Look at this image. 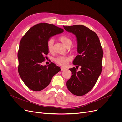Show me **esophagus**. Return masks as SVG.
<instances>
[{"mask_svg": "<svg viewBox=\"0 0 122 122\" xmlns=\"http://www.w3.org/2000/svg\"><path fill=\"white\" fill-rule=\"evenodd\" d=\"M66 70V69L65 68H63V67H61V71H64V70Z\"/></svg>", "mask_w": 122, "mask_h": 122, "instance_id": "esophagus-1", "label": "esophagus"}]
</instances>
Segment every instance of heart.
Returning <instances> with one entry per match:
<instances>
[{
    "instance_id": "heart-1",
    "label": "heart",
    "mask_w": 122,
    "mask_h": 122,
    "mask_svg": "<svg viewBox=\"0 0 122 122\" xmlns=\"http://www.w3.org/2000/svg\"><path fill=\"white\" fill-rule=\"evenodd\" d=\"M60 41L65 45V46L68 47L69 46H71L72 44V41L70 38L66 36H63L60 37ZM54 41L53 38H50L48 40L47 43V49L49 52H53ZM70 60V58L66 56H59L54 58V61L57 64L60 66H64L66 65L69 61Z\"/></svg>"
}]
</instances>
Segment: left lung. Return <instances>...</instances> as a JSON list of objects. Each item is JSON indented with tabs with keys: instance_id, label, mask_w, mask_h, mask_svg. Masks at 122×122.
<instances>
[{
	"instance_id": "1",
	"label": "left lung",
	"mask_w": 122,
	"mask_h": 122,
	"mask_svg": "<svg viewBox=\"0 0 122 122\" xmlns=\"http://www.w3.org/2000/svg\"><path fill=\"white\" fill-rule=\"evenodd\" d=\"M63 27L76 37L79 54L73 64L81 67L79 72L75 67L69 69L72 76L67 81V87L75 95H84L93 87L101 74L103 50L97 34L88 28L82 25Z\"/></svg>"
}]
</instances>
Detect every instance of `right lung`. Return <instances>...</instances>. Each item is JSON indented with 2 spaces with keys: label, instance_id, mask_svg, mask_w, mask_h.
<instances>
[{
  "label": "right lung",
  "instance_id": "add662e5",
  "mask_svg": "<svg viewBox=\"0 0 122 122\" xmlns=\"http://www.w3.org/2000/svg\"><path fill=\"white\" fill-rule=\"evenodd\" d=\"M63 31V29L53 24L42 23L30 28L21 39L18 53V72L24 84L31 90H42L61 70L52 62L48 65H42V63L45 55L48 53V40Z\"/></svg>",
  "mask_w": 122,
  "mask_h": 122
}]
</instances>
